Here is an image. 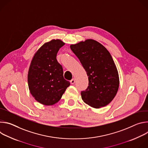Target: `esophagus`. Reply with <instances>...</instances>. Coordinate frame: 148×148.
<instances>
[{"label":"esophagus","mask_w":148,"mask_h":148,"mask_svg":"<svg viewBox=\"0 0 148 148\" xmlns=\"http://www.w3.org/2000/svg\"><path fill=\"white\" fill-rule=\"evenodd\" d=\"M70 82H71V84H74L75 83V79H74V78L72 79L70 81Z\"/></svg>","instance_id":"1"}]
</instances>
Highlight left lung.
Wrapping results in <instances>:
<instances>
[{"label":"left lung","instance_id":"8db88e82","mask_svg":"<svg viewBox=\"0 0 148 148\" xmlns=\"http://www.w3.org/2000/svg\"><path fill=\"white\" fill-rule=\"evenodd\" d=\"M70 49L88 76V86L81 92L82 100L95 108L106 106L115 97L119 84L118 70L110 53L92 39L72 45Z\"/></svg>","mask_w":148,"mask_h":148}]
</instances>
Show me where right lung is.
<instances>
[{"mask_svg":"<svg viewBox=\"0 0 148 148\" xmlns=\"http://www.w3.org/2000/svg\"><path fill=\"white\" fill-rule=\"evenodd\" d=\"M60 40H52L42 46L34 54L28 73L31 94L41 104L57 103L70 82L63 77V69L57 60L59 49L64 45Z\"/></svg>","mask_w":148,"mask_h":148,"instance_id":"add662e5","label":"right lung"}]
</instances>
